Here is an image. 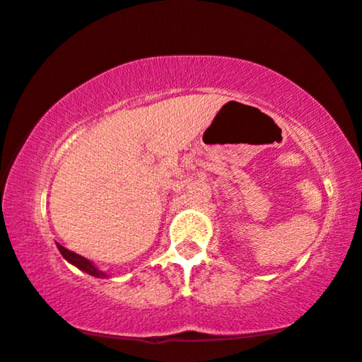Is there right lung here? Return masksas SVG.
Here are the masks:
<instances>
[{
  "mask_svg": "<svg viewBox=\"0 0 362 362\" xmlns=\"http://www.w3.org/2000/svg\"><path fill=\"white\" fill-rule=\"evenodd\" d=\"M56 245H57V250H59L62 257H64L71 264H74V267L83 269L84 273H88V274H90V276H95V278H105V276H107V274H105L104 272H100L99 268H95L94 263L89 262L88 258H84V257H81V255L71 252V250L64 248L59 243H56Z\"/></svg>",
  "mask_w": 362,
  "mask_h": 362,
  "instance_id": "add662e5",
  "label": "right lung"
}]
</instances>
